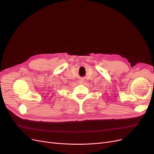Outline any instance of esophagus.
Returning a JSON list of instances; mask_svg holds the SVG:
<instances>
[{
    "mask_svg": "<svg viewBox=\"0 0 154 154\" xmlns=\"http://www.w3.org/2000/svg\"><path fill=\"white\" fill-rule=\"evenodd\" d=\"M82 82H83V80H81V81H80V83H82Z\"/></svg>",
    "mask_w": 154,
    "mask_h": 154,
    "instance_id": "1",
    "label": "esophagus"
}]
</instances>
